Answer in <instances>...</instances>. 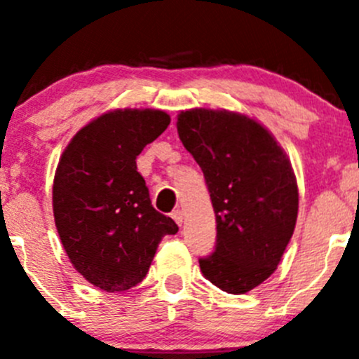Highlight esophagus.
<instances>
[{
    "label": "esophagus",
    "instance_id": "34e87169",
    "mask_svg": "<svg viewBox=\"0 0 359 359\" xmlns=\"http://www.w3.org/2000/svg\"><path fill=\"white\" fill-rule=\"evenodd\" d=\"M172 219L175 220V222L179 224V226H182V222H184V213H182V210H175V212H172Z\"/></svg>",
    "mask_w": 359,
    "mask_h": 359
}]
</instances>
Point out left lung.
<instances>
[{
	"label": "left lung",
	"mask_w": 359,
	"mask_h": 359,
	"mask_svg": "<svg viewBox=\"0 0 359 359\" xmlns=\"http://www.w3.org/2000/svg\"><path fill=\"white\" fill-rule=\"evenodd\" d=\"M177 130L205 175L217 222L203 276L247 293L280 264L295 229L299 191L287 154L255 119L227 111H182Z\"/></svg>",
	"instance_id": "1"
}]
</instances>
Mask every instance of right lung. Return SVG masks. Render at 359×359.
<instances>
[{"instance_id":"obj_1","label":"right lung","mask_w":359,"mask_h":359,"mask_svg":"<svg viewBox=\"0 0 359 359\" xmlns=\"http://www.w3.org/2000/svg\"><path fill=\"white\" fill-rule=\"evenodd\" d=\"M170 125L154 109H118L83 126L60 158L53 217L64 250L86 281L125 292L146 278L177 224L151 205L137 156Z\"/></svg>"}]
</instances>
